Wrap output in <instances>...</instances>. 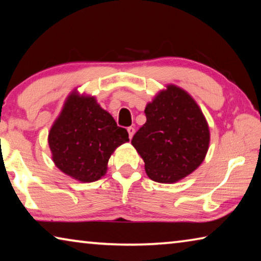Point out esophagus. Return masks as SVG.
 Masks as SVG:
<instances>
[{
    "mask_svg": "<svg viewBox=\"0 0 261 261\" xmlns=\"http://www.w3.org/2000/svg\"><path fill=\"white\" fill-rule=\"evenodd\" d=\"M127 132H129V137H130V139H131L132 137H134V135H135V127L134 126H129V127H127Z\"/></svg>",
    "mask_w": 261,
    "mask_h": 261,
    "instance_id": "esophagus-1",
    "label": "esophagus"
}]
</instances>
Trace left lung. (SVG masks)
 Listing matches in <instances>:
<instances>
[{"label":"left lung","instance_id":"left-lung-1","mask_svg":"<svg viewBox=\"0 0 261 261\" xmlns=\"http://www.w3.org/2000/svg\"><path fill=\"white\" fill-rule=\"evenodd\" d=\"M146 123L131 144L145 162L148 177L174 183L204 161L210 130L201 110L187 92L169 85L145 108Z\"/></svg>","mask_w":261,"mask_h":261}]
</instances>
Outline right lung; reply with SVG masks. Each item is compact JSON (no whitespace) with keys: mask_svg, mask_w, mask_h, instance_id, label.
Listing matches in <instances>:
<instances>
[{"mask_svg":"<svg viewBox=\"0 0 261 261\" xmlns=\"http://www.w3.org/2000/svg\"><path fill=\"white\" fill-rule=\"evenodd\" d=\"M126 141L127 131L94 98L77 94L69 96L48 136L57 168L81 182L101 178L115 148Z\"/></svg>","mask_w":261,"mask_h":261,"instance_id":"right-lung-1","label":"right lung"}]
</instances>
